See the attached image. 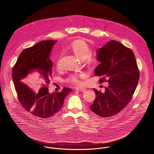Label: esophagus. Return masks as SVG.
<instances>
[{
  "mask_svg": "<svg viewBox=\"0 0 154 154\" xmlns=\"http://www.w3.org/2000/svg\"><path fill=\"white\" fill-rule=\"evenodd\" d=\"M75 89L77 91H80L82 92H84L86 90V88H82V87H77V88H75Z\"/></svg>",
  "mask_w": 154,
  "mask_h": 154,
  "instance_id": "34e87169",
  "label": "esophagus"
}]
</instances>
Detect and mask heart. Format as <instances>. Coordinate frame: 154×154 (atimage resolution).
Returning <instances> with one entry per match:
<instances>
[{"mask_svg": "<svg viewBox=\"0 0 154 154\" xmlns=\"http://www.w3.org/2000/svg\"><path fill=\"white\" fill-rule=\"evenodd\" d=\"M68 49L86 64L91 65L97 61L96 55L90 53V49L88 45L82 39H77L72 42L69 45ZM55 64L57 69L61 68V62L60 57L57 58ZM85 75V74L83 72L71 73L66 79V81L72 84L81 85L82 83V79Z\"/></svg>", "mask_w": 154, "mask_h": 154, "instance_id": "obj_1", "label": "heart"}]
</instances>
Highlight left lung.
<instances>
[{"mask_svg": "<svg viewBox=\"0 0 154 154\" xmlns=\"http://www.w3.org/2000/svg\"><path fill=\"white\" fill-rule=\"evenodd\" d=\"M100 63L94 69L101 77L100 83L108 82L105 91L94 89L96 97L90 109L101 117H110L129 103L137 88L140 72L134 52L117 41L112 40L97 51Z\"/></svg>", "mask_w": 154, "mask_h": 154, "instance_id": "8db88e82", "label": "left lung"}]
</instances>
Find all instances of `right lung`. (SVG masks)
I'll use <instances>...</instances> for the list:
<instances>
[{
    "mask_svg": "<svg viewBox=\"0 0 154 154\" xmlns=\"http://www.w3.org/2000/svg\"><path fill=\"white\" fill-rule=\"evenodd\" d=\"M57 41H41L25 49L12 69L19 101L28 112L41 118H49L57 113L65 98L72 91L64 87L61 92L49 91L53 65L49 56Z\"/></svg>",
    "mask_w": 154,
    "mask_h": 154,
    "instance_id": "add662e5",
    "label": "right lung"
}]
</instances>
